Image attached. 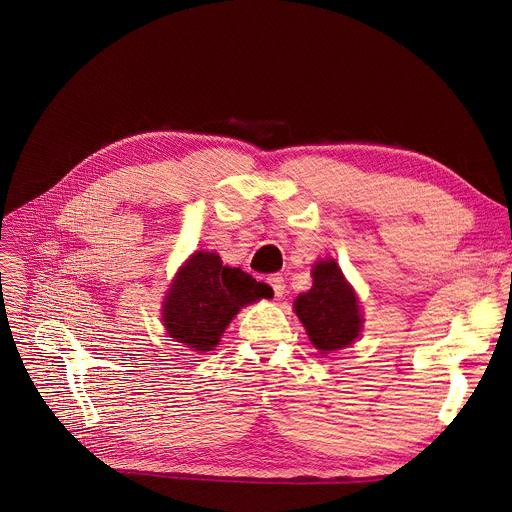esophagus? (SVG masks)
<instances>
[{
    "instance_id": "1",
    "label": "esophagus",
    "mask_w": 512,
    "mask_h": 512,
    "mask_svg": "<svg viewBox=\"0 0 512 512\" xmlns=\"http://www.w3.org/2000/svg\"><path fill=\"white\" fill-rule=\"evenodd\" d=\"M267 283L271 285L275 298H281L285 294V279L279 275V273H273L267 277Z\"/></svg>"
}]
</instances>
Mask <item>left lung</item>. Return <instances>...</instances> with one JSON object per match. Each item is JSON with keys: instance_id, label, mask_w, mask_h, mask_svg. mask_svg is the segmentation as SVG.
<instances>
[{"instance_id": "obj_1", "label": "left lung", "mask_w": 512, "mask_h": 512, "mask_svg": "<svg viewBox=\"0 0 512 512\" xmlns=\"http://www.w3.org/2000/svg\"><path fill=\"white\" fill-rule=\"evenodd\" d=\"M312 277V289L298 296L294 308L312 344L326 354L352 344L362 328V318L354 291L336 261H318Z\"/></svg>"}]
</instances>
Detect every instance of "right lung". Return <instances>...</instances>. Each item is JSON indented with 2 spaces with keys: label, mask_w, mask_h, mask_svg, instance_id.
Here are the masks:
<instances>
[{
  "label": "right lung",
  "mask_w": 512,
  "mask_h": 512,
  "mask_svg": "<svg viewBox=\"0 0 512 512\" xmlns=\"http://www.w3.org/2000/svg\"><path fill=\"white\" fill-rule=\"evenodd\" d=\"M267 296L269 285L239 267H225L214 253L198 251L178 271L162 318L172 338L206 352L243 306Z\"/></svg>",
  "instance_id": "right-lung-1"
}]
</instances>
